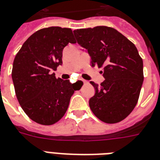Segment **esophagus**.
Returning a JSON list of instances; mask_svg holds the SVG:
<instances>
[{"label": "esophagus", "instance_id": "34e87169", "mask_svg": "<svg viewBox=\"0 0 160 160\" xmlns=\"http://www.w3.org/2000/svg\"><path fill=\"white\" fill-rule=\"evenodd\" d=\"M82 80V82L84 83V84H88V81H86V80Z\"/></svg>", "mask_w": 160, "mask_h": 160}]
</instances>
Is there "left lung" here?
Here are the masks:
<instances>
[{
  "label": "left lung",
  "instance_id": "1",
  "mask_svg": "<svg viewBox=\"0 0 160 160\" xmlns=\"http://www.w3.org/2000/svg\"><path fill=\"white\" fill-rule=\"evenodd\" d=\"M78 44L88 50L92 67L102 68L105 80L91 81L92 113L107 123L122 121L138 103L144 80L143 61L133 43L115 28L98 26L73 31Z\"/></svg>",
  "mask_w": 160,
  "mask_h": 160
}]
</instances>
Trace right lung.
<instances>
[{
    "instance_id": "obj_1",
    "label": "right lung",
    "mask_w": 160,
    "mask_h": 160,
    "mask_svg": "<svg viewBox=\"0 0 160 160\" xmlns=\"http://www.w3.org/2000/svg\"><path fill=\"white\" fill-rule=\"evenodd\" d=\"M76 43L71 28H42L23 43L14 58L12 80L18 102L28 117L52 125L63 117L77 90L69 80L55 77L64 47Z\"/></svg>"
}]
</instances>
